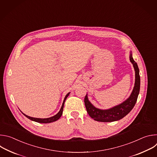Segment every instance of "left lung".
Returning a JSON list of instances; mask_svg holds the SVG:
<instances>
[{"instance_id":"obj_1","label":"left lung","mask_w":157,"mask_h":157,"mask_svg":"<svg viewBox=\"0 0 157 157\" xmlns=\"http://www.w3.org/2000/svg\"><path fill=\"white\" fill-rule=\"evenodd\" d=\"M130 60L133 64L136 71V82L132 93L130 97L122 104L107 110H101L96 108L89 101L87 94L84 98V104L88 114L96 121L109 122L119 121L127 115L135 105L140 91V78L139 69L137 63L133 60L132 54L130 55Z\"/></svg>"}]
</instances>
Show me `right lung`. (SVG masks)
Wrapping results in <instances>:
<instances>
[{"label":"right lung","mask_w":157,"mask_h":157,"mask_svg":"<svg viewBox=\"0 0 157 157\" xmlns=\"http://www.w3.org/2000/svg\"><path fill=\"white\" fill-rule=\"evenodd\" d=\"M69 93L67 94L64 98V99L63 101V104H62V106L61 107V109L58 112V113L57 114H56L55 116H53V117H51L50 118H47V119H40V118H34V117H31L30 116H28L25 114H24V113L23 114L25 116H26L28 119L33 121H35V122H39V123H44V124H47V123H50V122H55L56 121H57L58 119H59L60 118V117L61 116L62 114H63V107H64V102L66 99V98H68V96H69Z\"/></svg>","instance_id":"1"}]
</instances>
